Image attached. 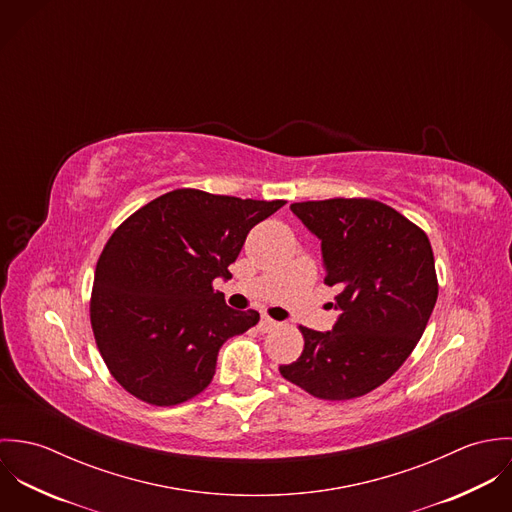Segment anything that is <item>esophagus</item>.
<instances>
[{
  "label": "esophagus",
  "instance_id": "34e87169",
  "mask_svg": "<svg viewBox=\"0 0 512 512\" xmlns=\"http://www.w3.org/2000/svg\"><path fill=\"white\" fill-rule=\"evenodd\" d=\"M276 325H278V323H276L274 319H270L268 315H262V317H260V323H258V329H260L262 333H268V331H272Z\"/></svg>",
  "mask_w": 512,
  "mask_h": 512
}]
</instances>
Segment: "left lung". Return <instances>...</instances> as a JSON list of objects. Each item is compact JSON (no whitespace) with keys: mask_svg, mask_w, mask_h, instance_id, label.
<instances>
[{"mask_svg":"<svg viewBox=\"0 0 512 512\" xmlns=\"http://www.w3.org/2000/svg\"><path fill=\"white\" fill-rule=\"evenodd\" d=\"M321 240L325 284L341 311L331 331L301 327L303 353L280 366L323 400H351L386 382L418 345L438 299L432 244L422 228L372 199L293 203Z\"/></svg>","mask_w":512,"mask_h":512,"instance_id":"8db88e82","label":"left lung"}]
</instances>
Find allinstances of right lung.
I'll list each match as a JSON object with an SVG mask.
<instances>
[{
    "label": "right lung",
    "instance_id": "right-lung-1",
    "mask_svg": "<svg viewBox=\"0 0 512 512\" xmlns=\"http://www.w3.org/2000/svg\"><path fill=\"white\" fill-rule=\"evenodd\" d=\"M284 205L175 189L116 228L96 264L90 323L130 394L173 406L211 384L226 339L260 321L228 307L213 282L230 278L248 232Z\"/></svg>",
    "mask_w": 512,
    "mask_h": 512
}]
</instances>
